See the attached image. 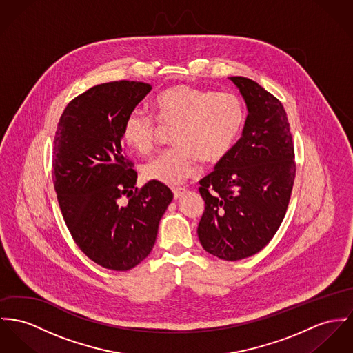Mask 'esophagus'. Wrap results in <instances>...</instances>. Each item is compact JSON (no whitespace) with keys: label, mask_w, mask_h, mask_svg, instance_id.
<instances>
[{"label":"esophagus","mask_w":353,"mask_h":353,"mask_svg":"<svg viewBox=\"0 0 353 353\" xmlns=\"http://www.w3.org/2000/svg\"><path fill=\"white\" fill-rule=\"evenodd\" d=\"M185 192L184 188H177V190H173V196H174V199H179L183 193Z\"/></svg>","instance_id":"obj_1"}]
</instances>
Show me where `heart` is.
<instances>
[{
	"instance_id": "heart-1",
	"label": "heart",
	"mask_w": 353,
	"mask_h": 353,
	"mask_svg": "<svg viewBox=\"0 0 353 353\" xmlns=\"http://www.w3.org/2000/svg\"><path fill=\"white\" fill-rule=\"evenodd\" d=\"M157 120L174 128L166 150L143 166L148 180L176 187L197 172V160L221 161L234 148L244 125L242 101L228 92L203 90L187 84L163 91L153 103ZM152 115L134 110L122 126V138L138 154H149L156 143L160 125Z\"/></svg>"
}]
</instances>
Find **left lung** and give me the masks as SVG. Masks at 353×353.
<instances>
[{"mask_svg":"<svg viewBox=\"0 0 353 353\" xmlns=\"http://www.w3.org/2000/svg\"><path fill=\"white\" fill-rule=\"evenodd\" d=\"M248 110L243 133L200 180L205 203L197 235L224 261L259 252L279 228L296 177L294 145L282 103L256 81L231 77Z\"/></svg>","mask_w":353,"mask_h":353,"instance_id":"1","label":"left lung"}]
</instances>
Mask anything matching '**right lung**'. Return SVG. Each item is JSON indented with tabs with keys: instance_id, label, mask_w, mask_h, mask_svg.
<instances>
[{
	"instance_id": "right-lung-1",
	"label": "right lung",
	"mask_w": 353,
	"mask_h": 353,
	"mask_svg": "<svg viewBox=\"0 0 353 353\" xmlns=\"http://www.w3.org/2000/svg\"><path fill=\"white\" fill-rule=\"evenodd\" d=\"M150 90L142 81L94 85L67 105L54 136L52 176L65 224L91 261L115 272L150 254L173 199L159 181L136 188L137 172L122 148L123 121Z\"/></svg>"
}]
</instances>
